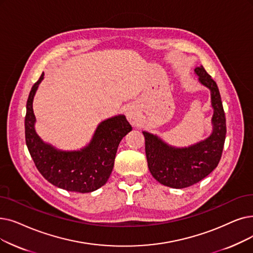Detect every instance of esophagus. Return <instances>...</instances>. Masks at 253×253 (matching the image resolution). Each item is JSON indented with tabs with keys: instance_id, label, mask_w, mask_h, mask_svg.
<instances>
[{
	"instance_id": "obj_1",
	"label": "esophagus",
	"mask_w": 253,
	"mask_h": 253,
	"mask_svg": "<svg viewBox=\"0 0 253 253\" xmlns=\"http://www.w3.org/2000/svg\"><path fill=\"white\" fill-rule=\"evenodd\" d=\"M126 116H127V118H128L130 121H132V120H134V118H135V113H134L133 111H131V109H128V111L126 112Z\"/></svg>"
}]
</instances>
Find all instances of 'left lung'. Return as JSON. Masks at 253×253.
<instances>
[{"label": "left lung", "instance_id": "left-lung-1", "mask_svg": "<svg viewBox=\"0 0 253 253\" xmlns=\"http://www.w3.org/2000/svg\"><path fill=\"white\" fill-rule=\"evenodd\" d=\"M195 73L200 82L211 91L213 133L199 144L177 149L164 144L156 135L142 132L152 175L159 183L177 189L196 184L216 169L222 155L226 134L225 114L217 84L203 66L195 68Z\"/></svg>", "mask_w": 253, "mask_h": 253}]
</instances>
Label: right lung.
I'll return each instance as SVG.
<instances>
[{"label":"right lung","instance_id":"obj_1","mask_svg":"<svg viewBox=\"0 0 253 253\" xmlns=\"http://www.w3.org/2000/svg\"><path fill=\"white\" fill-rule=\"evenodd\" d=\"M32 86L25 119L26 144L39 172L52 185L67 191L86 193L103 186L112 173L118 146L132 127L125 116L105 120L98 126L91 144L81 151H58L43 142L34 129L33 99L43 79Z\"/></svg>","mask_w":253,"mask_h":253}]
</instances>
